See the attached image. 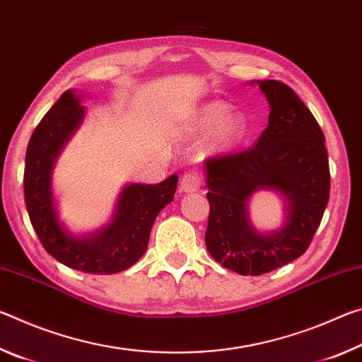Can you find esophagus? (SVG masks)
<instances>
[{
  "label": "esophagus",
  "mask_w": 362,
  "mask_h": 362,
  "mask_svg": "<svg viewBox=\"0 0 362 362\" xmlns=\"http://www.w3.org/2000/svg\"><path fill=\"white\" fill-rule=\"evenodd\" d=\"M199 185H201V177H199L198 173H196V170H189V173L182 175V179H180V188H182L185 193H193V192H196V189L199 188Z\"/></svg>",
  "instance_id": "34e87169"
}]
</instances>
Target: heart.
<instances>
[{"label": "heart", "mask_w": 362, "mask_h": 362, "mask_svg": "<svg viewBox=\"0 0 362 362\" xmlns=\"http://www.w3.org/2000/svg\"><path fill=\"white\" fill-rule=\"evenodd\" d=\"M201 127H211L209 144L214 150H228L246 134V119L238 113H226L222 103H209L199 116Z\"/></svg>", "instance_id": "obj_1"}]
</instances>
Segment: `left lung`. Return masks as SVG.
<instances>
[{"mask_svg": "<svg viewBox=\"0 0 362 362\" xmlns=\"http://www.w3.org/2000/svg\"><path fill=\"white\" fill-rule=\"evenodd\" d=\"M255 83L269 103L267 129L249 150L204 163L211 204L206 247L220 265L243 276H259L302 255L330 192L327 150L315 116L287 84L250 81ZM259 189H273L286 201L284 228L265 235L248 220V198Z\"/></svg>", "mask_w": 362, "mask_h": 362, "instance_id": "8db88e82", "label": "left lung"}]
</instances>
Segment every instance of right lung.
<instances>
[{
	"label": "right lung",
	"mask_w": 362,
	"mask_h": 362,
	"mask_svg": "<svg viewBox=\"0 0 362 362\" xmlns=\"http://www.w3.org/2000/svg\"><path fill=\"white\" fill-rule=\"evenodd\" d=\"M81 97L65 90L40 121L28 142L23 193L33 228L54 259L69 268L93 274H115L132 267L148 246L158 214L174 199L179 175L156 185L129 183L122 188L112 220L102 230L75 236L57 216L52 194V169L60 151L84 118Z\"/></svg>",
	"instance_id": "right-lung-1"
}]
</instances>
